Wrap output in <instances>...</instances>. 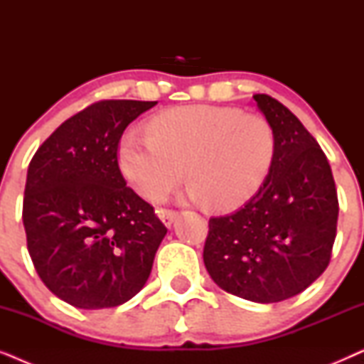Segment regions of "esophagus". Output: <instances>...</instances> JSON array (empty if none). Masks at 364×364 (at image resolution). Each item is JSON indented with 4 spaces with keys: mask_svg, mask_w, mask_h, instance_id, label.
I'll return each mask as SVG.
<instances>
[{
    "mask_svg": "<svg viewBox=\"0 0 364 364\" xmlns=\"http://www.w3.org/2000/svg\"><path fill=\"white\" fill-rule=\"evenodd\" d=\"M157 215L161 218L162 223L166 227H172V223L176 218L178 217V213L176 210H167V208H159L157 210Z\"/></svg>",
    "mask_w": 364,
    "mask_h": 364,
    "instance_id": "34e87169",
    "label": "esophagus"
}]
</instances>
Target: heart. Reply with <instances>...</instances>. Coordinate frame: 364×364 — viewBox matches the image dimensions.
Masks as SVG:
<instances>
[{
	"label": "heart",
	"mask_w": 364,
	"mask_h": 364,
	"mask_svg": "<svg viewBox=\"0 0 364 364\" xmlns=\"http://www.w3.org/2000/svg\"><path fill=\"white\" fill-rule=\"evenodd\" d=\"M149 132L131 129L117 146L122 176L147 200H161L187 172V200L232 210L260 191L275 157L267 119L233 107L168 109L149 122Z\"/></svg>",
	"instance_id": "b5f03b06"
}]
</instances>
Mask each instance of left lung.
Here are the masks:
<instances>
[{
  "label": "left lung",
  "mask_w": 364,
  "mask_h": 364,
  "mask_svg": "<svg viewBox=\"0 0 364 364\" xmlns=\"http://www.w3.org/2000/svg\"><path fill=\"white\" fill-rule=\"evenodd\" d=\"M275 134V157L245 205L208 220L203 263L222 290L277 303L311 285L330 263L338 197L321 147L290 109L253 96Z\"/></svg>",
  "instance_id": "obj_1"
}]
</instances>
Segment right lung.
Masks as SVG:
<instances>
[{"mask_svg": "<svg viewBox=\"0 0 364 364\" xmlns=\"http://www.w3.org/2000/svg\"><path fill=\"white\" fill-rule=\"evenodd\" d=\"M157 101H101L64 121L28 167L23 223L39 278L82 310L119 306L146 285L167 228L126 186L122 132Z\"/></svg>", "mask_w": 364, "mask_h": 364, "instance_id": "1", "label": "right lung"}]
</instances>
